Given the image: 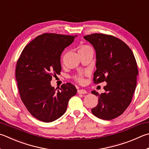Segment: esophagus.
<instances>
[{
  "label": "esophagus",
  "instance_id": "34e87169",
  "mask_svg": "<svg viewBox=\"0 0 149 149\" xmlns=\"http://www.w3.org/2000/svg\"><path fill=\"white\" fill-rule=\"evenodd\" d=\"M77 93L78 94H86L87 93V92H86V91L84 90V89H79V90L77 91Z\"/></svg>",
  "mask_w": 149,
  "mask_h": 149
}]
</instances>
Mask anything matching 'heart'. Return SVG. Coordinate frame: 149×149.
I'll use <instances>...</instances> for the list:
<instances>
[{"mask_svg": "<svg viewBox=\"0 0 149 149\" xmlns=\"http://www.w3.org/2000/svg\"><path fill=\"white\" fill-rule=\"evenodd\" d=\"M91 49V48L88 46H86V45H84V46H83L80 49ZM75 79H76V80H77L78 81H79V82H81L83 81V77L81 76V75H79V76H77L76 77H75Z\"/></svg>", "mask_w": 149, "mask_h": 149, "instance_id": "obj_1", "label": "heart"}]
</instances>
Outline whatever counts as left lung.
<instances>
[{"label":"left lung","mask_w":149,"mask_h":149,"mask_svg":"<svg viewBox=\"0 0 149 149\" xmlns=\"http://www.w3.org/2000/svg\"><path fill=\"white\" fill-rule=\"evenodd\" d=\"M83 38L96 51L94 83L107 82L105 93L92 91L98 96V103L91 111L101 119H113L123 114L131 103L138 75L136 58L130 48L115 36L96 33Z\"/></svg>","instance_id":"obj_1"}]
</instances>
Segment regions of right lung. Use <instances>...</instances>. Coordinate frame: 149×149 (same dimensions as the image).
I'll return each mask as SVG.
<instances>
[{"label":"right lung","mask_w":149,"mask_h":149,"mask_svg":"<svg viewBox=\"0 0 149 149\" xmlns=\"http://www.w3.org/2000/svg\"><path fill=\"white\" fill-rule=\"evenodd\" d=\"M75 36L45 33L24 48L17 62L15 77L21 100L30 113L45 123L53 122L66 112L68 103L77 93L72 84L61 91L51 85L52 76L60 74L61 56Z\"/></svg>","instance_id":"right-lung-1"}]
</instances>
